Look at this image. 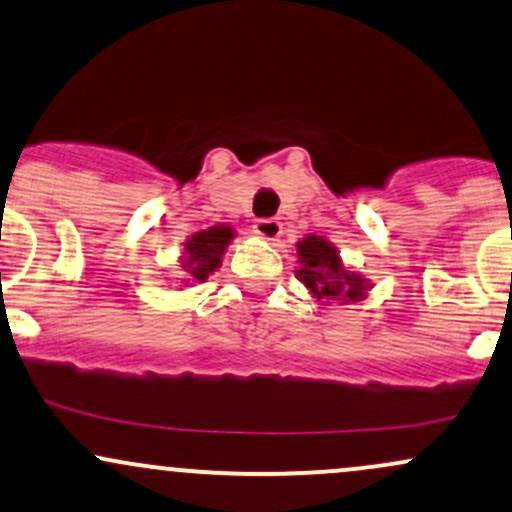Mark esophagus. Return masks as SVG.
Returning <instances> with one entry per match:
<instances>
[{"instance_id": "esophagus-1", "label": "esophagus", "mask_w": 512, "mask_h": 512, "mask_svg": "<svg viewBox=\"0 0 512 512\" xmlns=\"http://www.w3.org/2000/svg\"><path fill=\"white\" fill-rule=\"evenodd\" d=\"M255 233L265 240H277L282 235V223L277 218H260L255 223Z\"/></svg>"}]
</instances>
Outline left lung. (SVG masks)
<instances>
[{
	"label": "left lung",
	"instance_id": "1",
	"mask_svg": "<svg viewBox=\"0 0 512 512\" xmlns=\"http://www.w3.org/2000/svg\"><path fill=\"white\" fill-rule=\"evenodd\" d=\"M301 267L296 269V279L316 296L318 301H362L372 284L362 274L350 272L342 265L338 247L320 235H306L296 243Z\"/></svg>",
	"mask_w": 512,
	"mask_h": 512
}]
</instances>
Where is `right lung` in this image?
Segmentation results:
<instances>
[{
    "instance_id": "1",
    "label": "right lung",
    "mask_w": 512,
    "mask_h": 512,
    "mask_svg": "<svg viewBox=\"0 0 512 512\" xmlns=\"http://www.w3.org/2000/svg\"><path fill=\"white\" fill-rule=\"evenodd\" d=\"M235 238V230L230 226H213L209 230H199L184 243L182 252V272L189 282H206L211 272L221 267V257Z\"/></svg>"
}]
</instances>
